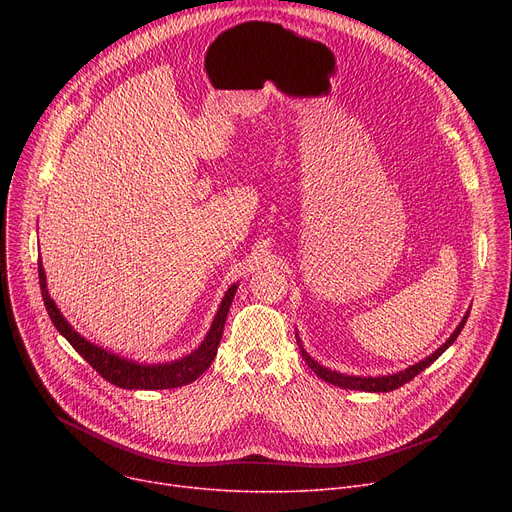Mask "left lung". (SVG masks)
I'll return each instance as SVG.
<instances>
[{
  "label": "left lung",
  "instance_id": "8db88e82",
  "mask_svg": "<svg viewBox=\"0 0 512 512\" xmlns=\"http://www.w3.org/2000/svg\"><path fill=\"white\" fill-rule=\"evenodd\" d=\"M467 317H469V313L463 317V321L459 324V328L454 330V334L438 348V351L434 353V355H429L427 359H423L421 363H417V365H411L409 369H405V371H398V373H394V375H382V378H355V375H342V373H336V371H330V369H326V367H321L317 361H313L307 353H305V348L301 346V355H303V359H305V363L313 369V373H317V378H321L324 382H328V384H334V386H338V388H344V390H363V392H390V390H396V388H400V386H405L407 382H411L415 375H419L427 365H432L444 351L446 348L459 338V334H461V330H463V326H465V321H467Z\"/></svg>",
  "mask_w": 512,
  "mask_h": 512
}]
</instances>
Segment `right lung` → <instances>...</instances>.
Segmentation results:
<instances>
[{"instance_id":"obj_1","label":"right lung","mask_w":512,"mask_h":512,"mask_svg":"<svg viewBox=\"0 0 512 512\" xmlns=\"http://www.w3.org/2000/svg\"><path fill=\"white\" fill-rule=\"evenodd\" d=\"M39 284H41V294H43V303L45 309L49 313V319L53 321L56 330L72 344L74 351L83 357L103 380H107L110 384L118 386V388H126V390H166V388H178V386H186L195 382L199 375H203L205 369H209L211 361L218 355V346L222 340V332H224V324L226 317L234 299L236 286H230L226 297L220 305L218 315H215L211 330L207 334V338L203 340V344L197 348L193 355H188L180 361L174 363H166V365H137L130 363L126 359H120L116 355L105 353L103 348L87 342L83 336L76 334L68 321L62 317V313L58 311L56 303L49 299L47 292V284H45V272L43 265L39 263Z\"/></svg>"}]
</instances>
